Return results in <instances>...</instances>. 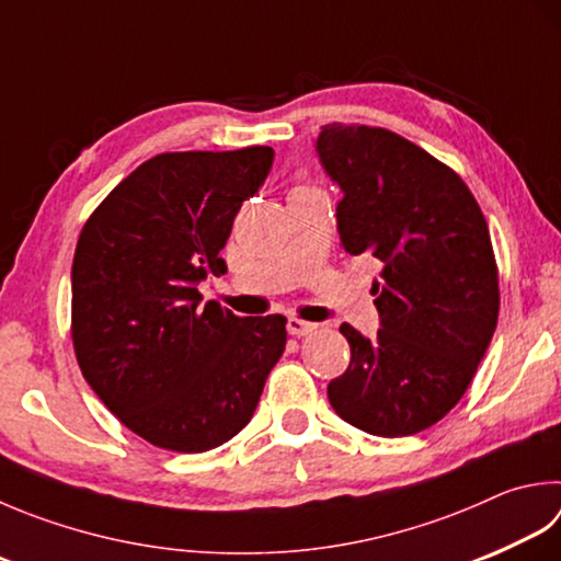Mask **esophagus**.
Here are the masks:
<instances>
[{"mask_svg": "<svg viewBox=\"0 0 561 561\" xmlns=\"http://www.w3.org/2000/svg\"><path fill=\"white\" fill-rule=\"evenodd\" d=\"M312 330H314L312 322H305V320H300V317H288V332L293 336H305V334H310Z\"/></svg>", "mask_w": 561, "mask_h": 561, "instance_id": "34e87169", "label": "esophagus"}]
</instances>
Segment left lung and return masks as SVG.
I'll list each match as a JSON object with an SVG mask.
<instances>
[{"instance_id": "1", "label": "left lung", "mask_w": 561, "mask_h": 561, "mask_svg": "<svg viewBox=\"0 0 561 561\" xmlns=\"http://www.w3.org/2000/svg\"><path fill=\"white\" fill-rule=\"evenodd\" d=\"M324 173L340 185L336 229L346 253L380 261V330L340 332L352 362L327 396L348 425L408 437L467 393L499 322V268L489 225L461 178L403 136L327 124Z\"/></svg>"}]
</instances>
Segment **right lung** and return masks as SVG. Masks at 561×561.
I'll return each instance as SVG.
<instances>
[{"mask_svg":"<svg viewBox=\"0 0 561 561\" xmlns=\"http://www.w3.org/2000/svg\"><path fill=\"white\" fill-rule=\"evenodd\" d=\"M273 149L161 153L84 221L72 259V346L116 417L161 449L197 454L249 425L285 348V317L203 305Z\"/></svg>","mask_w":561,"mask_h":561,"instance_id":"add662e5","label":"right lung"}]
</instances>
